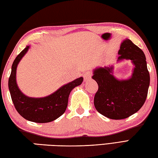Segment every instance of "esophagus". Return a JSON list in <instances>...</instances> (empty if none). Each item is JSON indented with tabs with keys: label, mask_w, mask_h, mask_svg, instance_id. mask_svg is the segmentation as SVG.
<instances>
[{
	"label": "esophagus",
	"mask_w": 158,
	"mask_h": 158,
	"mask_svg": "<svg viewBox=\"0 0 158 158\" xmlns=\"http://www.w3.org/2000/svg\"><path fill=\"white\" fill-rule=\"evenodd\" d=\"M92 76V72L90 71H86V72L84 73V75H83V77H84V80H87L89 79H90Z\"/></svg>",
	"instance_id": "34e87169"
}]
</instances>
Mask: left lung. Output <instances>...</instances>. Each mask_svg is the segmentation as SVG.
<instances>
[{
	"mask_svg": "<svg viewBox=\"0 0 158 158\" xmlns=\"http://www.w3.org/2000/svg\"><path fill=\"white\" fill-rule=\"evenodd\" d=\"M118 55V61L131 60L135 65L130 78H115L113 66L96 68L92 76L98 85L94 106L100 114L113 120L127 118L138 111L145 102L150 84L146 57L141 49L125 39Z\"/></svg>",
	"mask_w": 158,
	"mask_h": 158,
	"instance_id": "1",
	"label": "left lung"
}]
</instances>
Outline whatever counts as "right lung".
<instances>
[{
  "mask_svg": "<svg viewBox=\"0 0 158 158\" xmlns=\"http://www.w3.org/2000/svg\"><path fill=\"white\" fill-rule=\"evenodd\" d=\"M29 48V46H27L17 56L11 66V72L8 81L11 98L16 111L26 120L36 123H49L58 118L66 111L71 91L81 85L83 78L80 77L62 86L48 96L35 98L25 96L17 85L16 69Z\"/></svg>",
  "mask_w": 158,
  "mask_h": 158,
  "instance_id": "add662e5",
  "label": "right lung"
}]
</instances>
